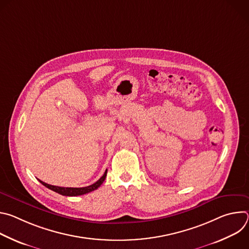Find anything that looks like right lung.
I'll list each match as a JSON object with an SVG mask.
<instances>
[{"label": "right lung", "instance_id": "right-lung-1", "mask_svg": "<svg viewBox=\"0 0 249 249\" xmlns=\"http://www.w3.org/2000/svg\"><path fill=\"white\" fill-rule=\"evenodd\" d=\"M106 173H107V169L105 170L104 174L100 177V178L94 182L93 184L89 185V186H87V187H80V188H74V187H60V186H54V185H50V184H47L41 180L40 183H42L45 187L49 188L50 190L52 191H55L63 196H79V195H84V194H87V193H89L95 189H97L104 181L105 177H106Z\"/></svg>", "mask_w": 249, "mask_h": 249}]
</instances>
